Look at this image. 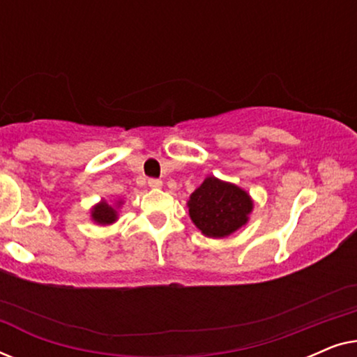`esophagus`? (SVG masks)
Here are the masks:
<instances>
[{"label":"esophagus","mask_w":357,"mask_h":357,"mask_svg":"<svg viewBox=\"0 0 357 357\" xmlns=\"http://www.w3.org/2000/svg\"><path fill=\"white\" fill-rule=\"evenodd\" d=\"M148 183H149L151 188H160V187H162V180H159V178H149Z\"/></svg>","instance_id":"obj_1"}]
</instances>
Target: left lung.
<instances>
[{"instance_id": "1", "label": "left lung", "mask_w": 357, "mask_h": 357, "mask_svg": "<svg viewBox=\"0 0 357 357\" xmlns=\"http://www.w3.org/2000/svg\"><path fill=\"white\" fill-rule=\"evenodd\" d=\"M187 204L195 226L213 238L227 237L245 226L253 209V202L245 190L216 177L204 178L190 195Z\"/></svg>"}]
</instances>
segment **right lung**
<instances>
[{"mask_svg":"<svg viewBox=\"0 0 357 357\" xmlns=\"http://www.w3.org/2000/svg\"><path fill=\"white\" fill-rule=\"evenodd\" d=\"M120 204H121V202H120ZM91 218L94 222L105 226V224L115 222L116 219H119V214H116V209L114 206H110L109 203L100 202L99 204H96V206L92 208Z\"/></svg>","mask_w":357,"mask_h":357,"instance_id":"1","label":"right lung"}]
</instances>
